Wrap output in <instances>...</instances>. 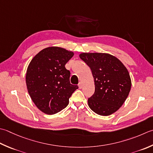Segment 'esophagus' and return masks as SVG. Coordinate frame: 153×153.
Listing matches in <instances>:
<instances>
[{
  "mask_svg": "<svg viewBox=\"0 0 153 153\" xmlns=\"http://www.w3.org/2000/svg\"><path fill=\"white\" fill-rule=\"evenodd\" d=\"M78 87H79V89H82V83H79V84H78Z\"/></svg>",
  "mask_w": 153,
  "mask_h": 153,
  "instance_id": "1",
  "label": "esophagus"
}]
</instances>
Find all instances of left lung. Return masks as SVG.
<instances>
[{"label": "left lung", "instance_id": "1", "mask_svg": "<svg viewBox=\"0 0 153 153\" xmlns=\"http://www.w3.org/2000/svg\"><path fill=\"white\" fill-rule=\"evenodd\" d=\"M79 58L90 68L95 90L88 99L93 111L108 116L116 112L127 98L131 79L127 69L119 59L107 53H85Z\"/></svg>", "mask_w": 153, "mask_h": 153}]
</instances>
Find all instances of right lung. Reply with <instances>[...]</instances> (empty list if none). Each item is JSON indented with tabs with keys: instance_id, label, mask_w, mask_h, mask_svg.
<instances>
[{
	"instance_id": "obj_1",
	"label": "right lung",
	"mask_w": 153,
	"mask_h": 153,
	"mask_svg": "<svg viewBox=\"0 0 153 153\" xmlns=\"http://www.w3.org/2000/svg\"><path fill=\"white\" fill-rule=\"evenodd\" d=\"M74 54L61 47L46 48L32 59L27 68L28 94L38 109L47 115L65 108L71 95L78 88L70 83V71L65 68Z\"/></svg>"
}]
</instances>
